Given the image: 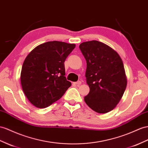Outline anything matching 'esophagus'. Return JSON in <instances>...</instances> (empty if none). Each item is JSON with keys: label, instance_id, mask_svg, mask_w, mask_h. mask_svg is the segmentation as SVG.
Masks as SVG:
<instances>
[{"label": "esophagus", "instance_id": "34e87169", "mask_svg": "<svg viewBox=\"0 0 148 148\" xmlns=\"http://www.w3.org/2000/svg\"><path fill=\"white\" fill-rule=\"evenodd\" d=\"M74 84H75V85H77V86H79V85H81V81H77V82H74Z\"/></svg>", "mask_w": 148, "mask_h": 148}]
</instances>
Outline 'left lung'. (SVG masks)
Wrapping results in <instances>:
<instances>
[{"mask_svg": "<svg viewBox=\"0 0 148 148\" xmlns=\"http://www.w3.org/2000/svg\"><path fill=\"white\" fill-rule=\"evenodd\" d=\"M86 60V77L89 92L84 97L88 106L98 113L114 109L127 86L123 60L116 51L97 40L79 45Z\"/></svg>", "mask_w": 148, "mask_h": 148, "instance_id": "obj_1", "label": "left lung"}]
</instances>
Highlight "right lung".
<instances>
[{"label":"right lung","instance_id":"right-lung-1","mask_svg":"<svg viewBox=\"0 0 148 148\" xmlns=\"http://www.w3.org/2000/svg\"><path fill=\"white\" fill-rule=\"evenodd\" d=\"M75 47V44L49 41L37 45L26 57L21 82L25 96L34 106H49L71 86L64 76V62Z\"/></svg>","mask_w":148,"mask_h":148}]
</instances>
